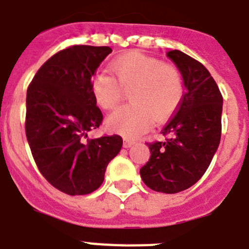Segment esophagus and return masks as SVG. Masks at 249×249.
Wrapping results in <instances>:
<instances>
[{
    "label": "esophagus",
    "mask_w": 249,
    "mask_h": 249,
    "mask_svg": "<svg viewBox=\"0 0 249 249\" xmlns=\"http://www.w3.org/2000/svg\"><path fill=\"white\" fill-rule=\"evenodd\" d=\"M133 144H135V142H133V141L123 140V147H124V148H129V147H132Z\"/></svg>",
    "instance_id": "esophagus-1"
}]
</instances>
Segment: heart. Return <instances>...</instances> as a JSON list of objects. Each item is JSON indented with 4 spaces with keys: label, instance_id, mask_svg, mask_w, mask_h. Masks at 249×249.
<instances>
[{
    "label": "heart",
    "instance_id": "1",
    "mask_svg": "<svg viewBox=\"0 0 249 249\" xmlns=\"http://www.w3.org/2000/svg\"><path fill=\"white\" fill-rule=\"evenodd\" d=\"M109 68L116 79L106 72L92 78L91 89L97 103L105 109L114 108L122 100L123 89H131L132 102L107 117L106 127L111 132L126 138L138 137L149 128L152 120H167L181 103L183 82L173 66L131 51L114 58Z\"/></svg>",
    "mask_w": 249,
    "mask_h": 249
}]
</instances>
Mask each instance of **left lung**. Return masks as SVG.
Returning a JSON list of instances; mask_svg holds the SVG:
<instances>
[{
	"label": "left lung",
	"mask_w": 249,
	"mask_h": 249,
	"mask_svg": "<svg viewBox=\"0 0 249 249\" xmlns=\"http://www.w3.org/2000/svg\"><path fill=\"white\" fill-rule=\"evenodd\" d=\"M167 57L181 72L186 92L162 129L166 142L148 144L151 157L140 175L156 192L178 193L197 183L212 162L221 141L223 98L202 63L178 50Z\"/></svg>",
	"instance_id": "left-lung-1"
}]
</instances>
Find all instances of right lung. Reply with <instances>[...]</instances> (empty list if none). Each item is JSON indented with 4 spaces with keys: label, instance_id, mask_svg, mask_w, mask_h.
Here are the masks:
<instances>
[{
    "label": "right lung",
    "instance_id": "1",
    "mask_svg": "<svg viewBox=\"0 0 249 249\" xmlns=\"http://www.w3.org/2000/svg\"><path fill=\"white\" fill-rule=\"evenodd\" d=\"M111 52L107 46L59 51L28 86L26 137L32 156L43 177L70 196L97 190L122 148L121 136L87 138L103 120L92 93V76Z\"/></svg>",
    "mask_w": 249,
    "mask_h": 249
}]
</instances>
